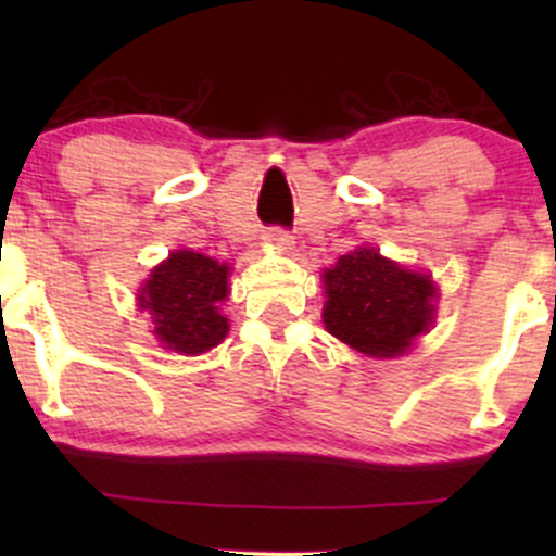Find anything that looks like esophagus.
<instances>
[{"instance_id": "esophagus-1", "label": "esophagus", "mask_w": 556, "mask_h": 556, "mask_svg": "<svg viewBox=\"0 0 556 556\" xmlns=\"http://www.w3.org/2000/svg\"><path fill=\"white\" fill-rule=\"evenodd\" d=\"M266 242H271L274 248H290L292 245V232H287L282 227H274L266 232Z\"/></svg>"}]
</instances>
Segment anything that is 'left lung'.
Listing matches in <instances>:
<instances>
[{
    "label": "left lung",
    "instance_id": "1",
    "mask_svg": "<svg viewBox=\"0 0 556 556\" xmlns=\"http://www.w3.org/2000/svg\"><path fill=\"white\" fill-rule=\"evenodd\" d=\"M329 334L358 353L394 358L405 353L433 318L431 279L407 271L371 248L348 253L324 271Z\"/></svg>",
    "mask_w": 556,
    "mask_h": 556
}]
</instances>
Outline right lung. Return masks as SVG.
Returning a JSON list of instances; mask_svg holds the SVG:
<instances>
[{
	"label": "right lung",
	"instance_id": "add662e5",
	"mask_svg": "<svg viewBox=\"0 0 556 556\" xmlns=\"http://www.w3.org/2000/svg\"><path fill=\"white\" fill-rule=\"evenodd\" d=\"M229 269L193 251H177L156 266L138 295L140 311L154 316L159 342L182 355L206 353L225 340L229 324L219 314L227 300Z\"/></svg>",
	"mask_w": 556,
	"mask_h": 556
}]
</instances>
